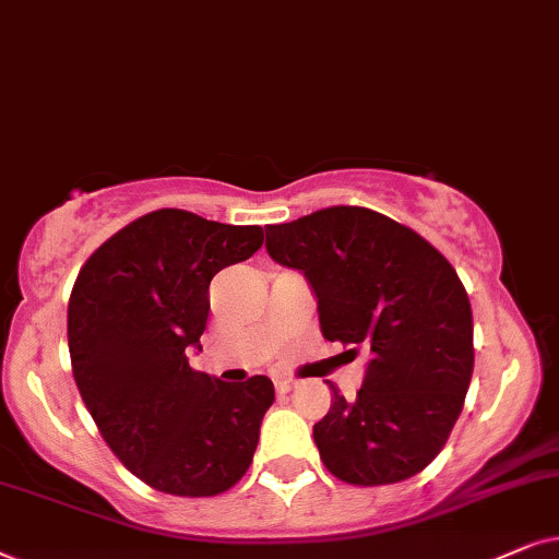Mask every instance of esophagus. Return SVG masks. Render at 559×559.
I'll list each match as a JSON object with an SVG mask.
<instances>
[{
	"mask_svg": "<svg viewBox=\"0 0 559 559\" xmlns=\"http://www.w3.org/2000/svg\"><path fill=\"white\" fill-rule=\"evenodd\" d=\"M296 389V381H288V378H278L275 381V391L278 393H292Z\"/></svg>",
	"mask_w": 559,
	"mask_h": 559,
	"instance_id": "1",
	"label": "esophagus"
}]
</instances>
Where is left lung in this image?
<instances>
[{
  "label": "left lung",
  "instance_id": "obj_1",
  "mask_svg": "<svg viewBox=\"0 0 559 559\" xmlns=\"http://www.w3.org/2000/svg\"><path fill=\"white\" fill-rule=\"evenodd\" d=\"M275 263L299 267L330 342L366 349L355 401L314 424L319 457L353 486H389L440 455L473 376V311L435 245L366 206H326L265 227Z\"/></svg>",
  "mask_w": 559,
  "mask_h": 559
}]
</instances>
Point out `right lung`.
I'll use <instances>...</instances> for the list:
<instances>
[{
    "mask_svg": "<svg viewBox=\"0 0 559 559\" xmlns=\"http://www.w3.org/2000/svg\"><path fill=\"white\" fill-rule=\"evenodd\" d=\"M263 245V227L158 210L81 265L69 299L73 381L104 442L170 496H219L248 473L271 378L225 383L189 366L210 317V284Z\"/></svg>",
    "mask_w": 559,
    "mask_h": 559,
    "instance_id": "add662e5",
    "label": "right lung"
}]
</instances>
